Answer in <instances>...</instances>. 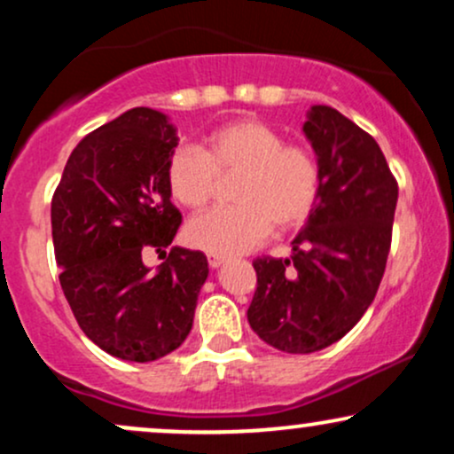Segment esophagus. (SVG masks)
<instances>
[{
  "label": "esophagus",
  "mask_w": 454,
  "mask_h": 454,
  "mask_svg": "<svg viewBox=\"0 0 454 454\" xmlns=\"http://www.w3.org/2000/svg\"><path fill=\"white\" fill-rule=\"evenodd\" d=\"M207 260H209V264L213 269H217V267H222L223 262H226V256H220V254H209Z\"/></svg>",
  "instance_id": "esophagus-1"
}]
</instances>
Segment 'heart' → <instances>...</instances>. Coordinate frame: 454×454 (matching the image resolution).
I'll list each match as a JSON object with an SVG mask.
<instances>
[{"label":"heart","mask_w":454,"mask_h":454,"mask_svg":"<svg viewBox=\"0 0 454 454\" xmlns=\"http://www.w3.org/2000/svg\"><path fill=\"white\" fill-rule=\"evenodd\" d=\"M237 173L231 198L187 223V243L209 254H243L264 243L270 231H288L307 220L320 194L314 151L288 145L269 123L239 119L213 129L202 149L179 145L168 158L166 179L181 207L205 209L215 196L217 176Z\"/></svg>","instance_id":"obj_1"}]
</instances>
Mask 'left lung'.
I'll list each match as a JSON object with an SVG mask.
<instances>
[{"label": "left lung", "instance_id": "8db88e82", "mask_svg": "<svg viewBox=\"0 0 454 454\" xmlns=\"http://www.w3.org/2000/svg\"><path fill=\"white\" fill-rule=\"evenodd\" d=\"M320 166V194L290 258H256L247 309L262 341L311 354L340 341L373 303L393 239L399 187L380 145L331 106L303 126Z\"/></svg>", "mask_w": 454, "mask_h": 454}]
</instances>
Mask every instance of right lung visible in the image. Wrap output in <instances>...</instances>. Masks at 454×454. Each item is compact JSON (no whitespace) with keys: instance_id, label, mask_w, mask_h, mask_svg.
Returning a JSON list of instances; mask_svg holds the SVG:
<instances>
[{"instance_id":"obj_1","label":"right lung","mask_w":454,"mask_h":454,"mask_svg":"<svg viewBox=\"0 0 454 454\" xmlns=\"http://www.w3.org/2000/svg\"><path fill=\"white\" fill-rule=\"evenodd\" d=\"M176 129L153 108H132L87 134L67 158L51 202L59 284L78 326L104 352L149 363L190 335L209 275L196 249L166 247L181 226L170 202ZM167 260L151 274L144 254Z\"/></svg>"}]
</instances>
